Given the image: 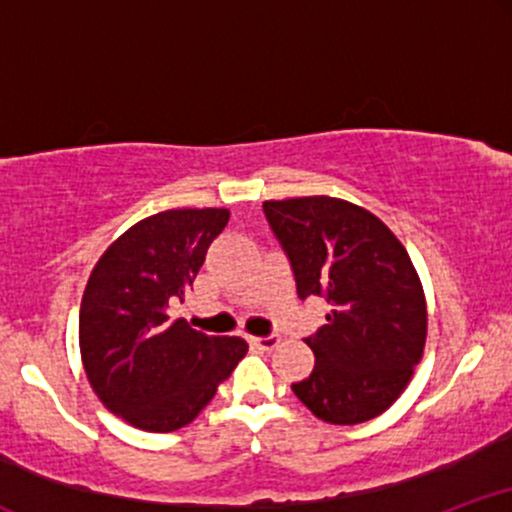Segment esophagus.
I'll use <instances>...</instances> for the list:
<instances>
[{
	"label": "esophagus",
	"mask_w": 512,
	"mask_h": 512,
	"mask_svg": "<svg viewBox=\"0 0 512 512\" xmlns=\"http://www.w3.org/2000/svg\"><path fill=\"white\" fill-rule=\"evenodd\" d=\"M279 334H272V337H252L250 339V344L255 346V349H260V351H272V349H276V346H279Z\"/></svg>",
	"instance_id": "34e87169"
}]
</instances>
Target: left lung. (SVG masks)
<instances>
[{
    "mask_svg": "<svg viewBox=\"0 0 512 512\" xmlns=\"http://www.w3.org/2000/svg\"><path fill=\"white\" fill-rule=\"evenodd\" d=\"M264 214L289 255L298 296L332 305L327 325L305 339L315 368L291 385L293 395L327 424L375 419L407 390L426 346V296L407 248L346 199H269Z\"/></svg>",
    "mask_w": 512,
    "mask_h": 512,
    "instance_id": "1",
    "label": "left lung"
}]
</instances>
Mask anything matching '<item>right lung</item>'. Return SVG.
Masks as SVG:
<instances>
[{"mask_svg": "<svg viewBox=\"0 0 512 512\" xmlns=\"http://www.w3.org/2000/svg\"><path fill=\"white\" fill-rule=\"evenodd\" d=\"M228 209H168L127 228L96 262L79 310L86 378L103 407L149 433L197 419L248 354L240 337L192 330L170 308L185 301Z\"/></svg>", "mask_w": 512, "mask_h": 512, "instance_id": "1", "label": "right lung"}]
</instances>
